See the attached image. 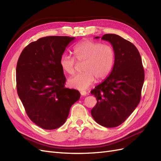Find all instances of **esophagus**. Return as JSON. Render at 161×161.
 I'll use <instances>...</instances> for the list:
<instances>
[{
  "mask_svg": "<svg viewBox=\"0 0 161 161\" xmlns=\"http://www.w3.org/2000/svg\"><path fill=\"white\" fill-rule=\"evenodd\" d=\"M86 94H87V92L85 91H82L80 92V95L82 96H85V95H86Z\"/></svg>",
  "mask_w": 161,
  "mask_h": 161,
  "instance_id": "34e87169",
  "label": "esophagus"
}]
</instances>
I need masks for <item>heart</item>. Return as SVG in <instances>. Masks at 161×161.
Returning a JSON list of instances; mask_svg holds the SVG:
<instances>
[{
	"label": "heart",
	"instance_id": "1",
	"mask_svg": "<svg viewBox=\"0 0 161 161\" xmlns=\"http://www.w3.org/2000/svg\"><path fill=\"white\" fill-rule=\"evenodd\" d=\"M73 53L78 62H85L82 70L68 80V85L72 89L84 91L98 80L106 79L115 64V53L113 47L101 42L86 40L82 41L73 48ZM59 64L62 70L68 75L75 72L76 62L69 54L63 53Z\"/></svg>",
	"mask_w": 161,
	"mask_h": 161
}]
</instances>
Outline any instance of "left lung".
<instances>
[{
    "label": "left lung",
    "mask_w": 161,
    "mask_h": 161,
    "mask_svg": "<svg viewBox=\"0 0 161 161\" xmlns=\"http://www.w3.org/2000/svg\"><path fill=\"white\" fill-rule=\"evenodd\" d=\"M101 40L113 46L115 64L109 76L91 91L97 101L91 114L97 124L115 128L124 123L139 104L144 71L140 53L133 43L111 33L105 34Z\"/></svg>",
    "instance_id": "left-lung-1"
}]
</instances>
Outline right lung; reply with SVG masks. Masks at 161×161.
<instances>
[{
	"instance_id": "obj_1",
	"label": "right lung",
	"mask_w": 161,
	"mask_h": 161,
	"mask_svg": "<svg viewBox=\"0 0 161 161\" xmlns=\"http://www.w3.org/2000/svg\"><path fill=\"white\" fill-rule=\"evenodd\" d=\"M75 37L47 36L30 43L17 61V90L30 119L40 128L54 130L65 123L80 92L66 88L59 64L66 47Z\"/></svg>"
}]
</instances>
